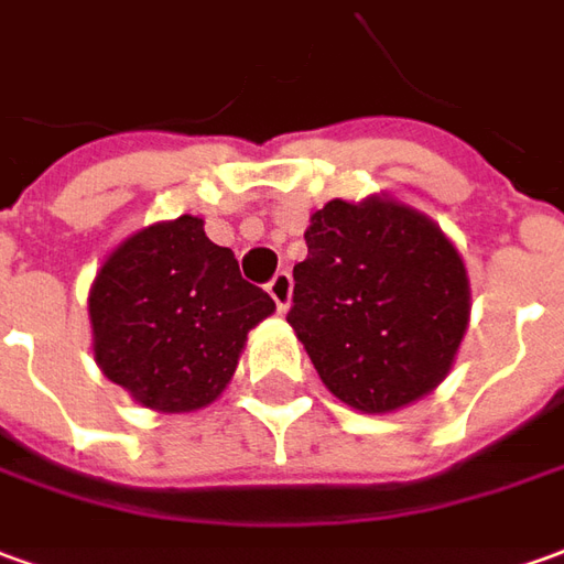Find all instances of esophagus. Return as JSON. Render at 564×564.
I'll use <instances>...</instances> for the list:
<instances>
[{
	"mask_svg": "<svg viewBox=\"0 0 564 564\" xmlns=\"http://www.w3.org/2000/svg\"><path fill=\"white\" fill-rule=\"evenodd\" d=\"M269 295L274 299L278 311L290 308V299H293V278L286 271H278L269 283Z\"/></svg>",
	"mask_w": 564,
	"mask_h": 564,
	"instance_id": "34e87169",
	"label": "esophagus"
}]
</instances>
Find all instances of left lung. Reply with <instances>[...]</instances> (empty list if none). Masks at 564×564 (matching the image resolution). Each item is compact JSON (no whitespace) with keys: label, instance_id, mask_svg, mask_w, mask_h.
<instances>
[{"label":"left lung","instance_id":"left-lung-1","mask_svg":"<svg viewBox=\"0 0 564 564\" xmlns=\"http://www.w3.org/2000/svg\"><path fill=\"white\" fill-rule=\"evenodd\" d=\"M286 321L321 381L369 415L431 393L470 321L464 259L440 226L400 200H329L311 216Z\"/></svg>","mask_w":564,"mask_h":564}]
</instances>
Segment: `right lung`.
Listing matches in <instances>:
<instances>
[{"label":"right lung","mask_w":564,"mask_h":564,"mask_svg":"<svg viewBox=\"0 0 564 564\" xmlns=\"http://www.w3.org/2000/svg\"><path fill=\"white\" fill-rule=\"evenodd\" d=\"M274 311L238 259L180 216L140 228L90 283L94 357L109 381L155 412L210 405L235 376L247 333Z\"/></svg>","instance_id":"right-lung-1"}]
</instances>
